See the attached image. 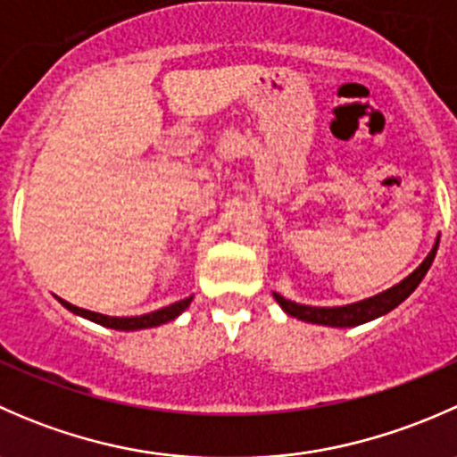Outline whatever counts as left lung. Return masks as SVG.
<instances>
[{
    "label": "left lung",
    "mask_w": 457,
    "mask_h": 457,
    "mask_svg": "<svg viewBox=\"0 0 457 457\" xmlns=\"http://www.w3.org/2000/svg\"><path fill=\"white\" fill-rule=\"evenodd\" d=\"M437 243H440V238H436V245L431 247V252H428L425 261H422L420 265L407 276V278L400 280V283L394 285V287L385 289V292L376 294V296L365 298V301H358V303H352V305H343V307H312V305H301V303L287 301V298H283L276 292H274V298L285 314L298 318V320L314 322V325L356 327V325H362V322L376 320V318L389 314L391 310H395L400 303L407 301V298L416 292V287L420 285V280L425 278L428 267H431L433 258H436Z\"/></svg>",
    "instance_id": "obj_1"
}]
</instances>
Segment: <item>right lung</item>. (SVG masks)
<instances>
[{
	"mask_svg": "<svg viewBox=\"0 0 457 457\" xmlns=\"http://www.w3.org/2000/svg\"><path fill=\"white\" fill-rule=\"evenodd\" d=\"M192 298H195V296H187V298H183V301L172 303V305L161 307V310H156V312H150V314H143V316H130V318H119V316L96 314V312H87V310H81V307L71 305V303L62 301V298H59V303H62V305L66 307V310H71L72 314L84 316V318H87V320L96 322V325L110 327V329L137 331V329H147V327H159V325H163V322L174 320V318L181 316L183 312H186L187 307H190Z\"/></svg>",
	"mask_w": 457,
	"mask_h": 457,
	"instance_id": "add662e5",
	"label": "right lung"
}]
</instances>
